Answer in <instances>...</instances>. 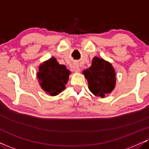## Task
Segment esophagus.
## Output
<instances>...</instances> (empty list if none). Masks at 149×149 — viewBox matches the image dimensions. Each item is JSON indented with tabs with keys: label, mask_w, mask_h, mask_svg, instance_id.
<instances>
[{
	"label": "esophagus",
	"mask_w": 149,
	"mask_h": 149,
	"mask_svg": "<svg viewBox=\"0 0 149 149\" xmlns=\"http://www.w3.org/2000/svg\"><path fill=\"white\" fill-rule=\"evenodd\" d=\"M73 71H74V72H76V73L79 72L80 68H79V66H78V64H73Z\"/></svg>",
	"instance_id": "34e87169"
}]
</instances>
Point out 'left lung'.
<instances>
[{"instance_id":"left-lung-1","label":"left lung","mask_w":149,"mask_h":149,"mask_svg":"<svg viewBox=\"0 0 149 149\" xmlns=\"http://www.w3.org/2000/svg\"><path fill=\"white\" fill-rule=\"evenodd\" d=\"M82 73L88 82L89 89L96 96L104 98L115 87L114 69L110 62L103 58L94 57L92 66Z\"/></svg>"}]
</instances>
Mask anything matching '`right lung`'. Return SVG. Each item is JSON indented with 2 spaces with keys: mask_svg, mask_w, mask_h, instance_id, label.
<instances>
[{
  "mask_svg": "<svg viewBox=\"0 0 149 149\" xmlns=\"http://www.w3.org/2000/svg\"><path fill=\"white\" fill-rule=\"evenodd\" d=\"M70 73L65 66L52 57L40 64L37 76L41 87L51 96H56L64 90Z\"/></svg>",
  "mask_w": 149,
  "mask_h": 149,
  "instance_id": "right-lung-1",
  "label": "right lung"
}]
</instances>
